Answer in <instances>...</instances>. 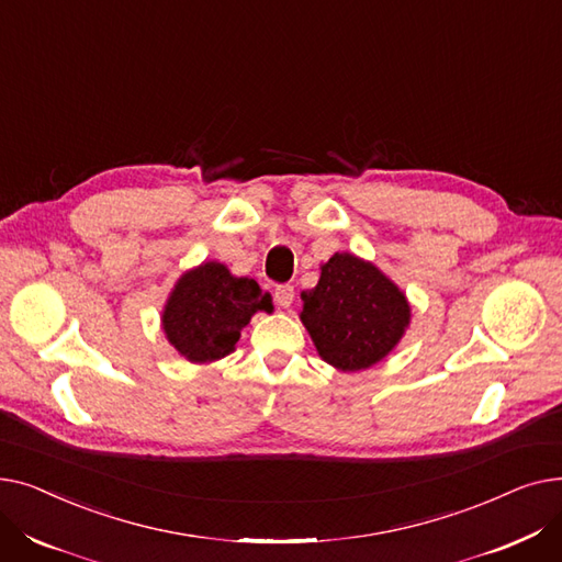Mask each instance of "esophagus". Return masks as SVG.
<instances>
[{
    "label": "esophagus",
    "mask_w": 562,
    "mask_h": 562,
    "mask_svg": "<svg viewBox=\"0 0 562 562\" xmlns=\"http://www.w3.org/2000/svg\"><path fill=\"white\" fill-rule=\"evenodd\" d=\"M276 303H278L280 307H284V310L293 303V286H291V284H280V286L276 289Z\"/></svg>",
    "instance_id": "obj_1"
}]
</instances>
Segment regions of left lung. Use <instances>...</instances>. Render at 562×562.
<instances>
[{"label":"left lung","mask_w":562,"mask_h":562,"mask_svg":"<svg viewBox=\"0 0 562 562\" xmlns=\"http://www.w3.org/2000/svg\"><path fill=\"white\" fill-rule=\"evenodd\" d=\"M301 299V321L318 358L344 373L385 360L409 328L412 310L401 286L352 252L323 261L318 284Z\"/></svg>","instance_id":"obj_1"}]
</instances>
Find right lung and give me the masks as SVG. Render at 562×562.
<instances>
[{"instance_id":"add662e5","label":"right lung","mask_w":562,"mask_h":562,"mask_svg":"<svg viewBox=\"0 0 562 562\" xmlns=\"http://www.w3.org/2000/svg\"><path fill=\"white\" fill-rule=\"evenodd\" d=\"M257 312H273L269 291L236 278L221 261H202L175 282L161 310L168 344L191 364H212L234 350Z\"/></svg>"}]
</instances>
